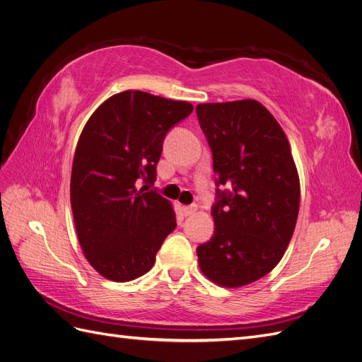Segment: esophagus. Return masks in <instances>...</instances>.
<instances>
[{
    "mask_svg": "<svg viewBox=\"0 0 362 362\" xmlns=\"http://www.w3.org/2000/svg\"><path fill=\"white\" fill-rule=\"evenodd\" d=\"M196 211H198V206H196V205H185V206H182V214L184 216H192Z\"/></svg>",
    "mask_w": 362,
    "mask_h": 362,
    "instance_id": "34e87169",
    "label": "esophagus"
}]
</instances>
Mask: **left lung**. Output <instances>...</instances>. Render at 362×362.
<instances>
[{
  "label": "left lung",
  "mask_w": 362,
  "mask_h": 362,
  "mask_svg": "<svg viewBox=\"0 0 362 362\" xmlns=\"http://www.w3.org/2000/svg\"><path fill=\"white\" fill-rule=\"evenodd\" d=\"M213 152L218 201L214 235L196 249L214 284L237 288L266 276L286 254L300 204L288 139L261 103L240 100L196 107Z\"/></svg>",
  "instance_id": "8db88e82"
}]
</instances>
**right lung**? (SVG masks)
Listing matches in <instances>:
<instances>
[{
	"instance_id": "right-lung-1",
	"label": "right lung",
	"mask_w": 362,
	"mask_h": 362,
	"mask_svg": "<svg viewBox=\"0 0 362 362\" xmlns=\"http://www.w3.org/2000/svg\"><path fill=\"white\" fill-rule=\"evenodd\" d=\"M193 105L141 90L105 100L87 120L71 173V206L89 264L105 279L133 281L149 272L177 226L172 204L137 189L154 181L168 131Z\"/></svg>"
}]
</instances>
